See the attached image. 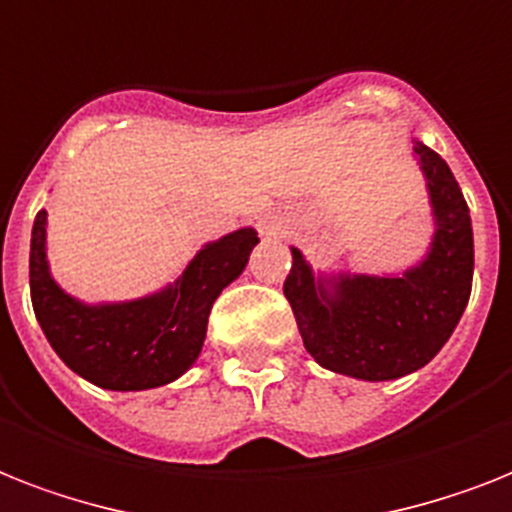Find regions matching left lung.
Masks as SVG:
<instances>
[{
    "instance_id": "left-lung-1",
    "label": "left lung",
    "mask_w": 512,
    "mask_h": 512,
    "mask_svg": "<svg viewBox=\"0 0 512 512\" xmlns=\"http://www.w3.org/2000/svg\"><path fill=\"white\" fill-rule=\"evenodd\" d=\"M429 181L436 234L431 255L402 278L342 276L328 292L292 249L284 294L305 350L334 373L389 381L418 371L450 339L473 284V228L450 165L413 139Z\"/></svg>"
}]
</instances>
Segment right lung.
Returning <instances> with one entry per match:
<instances>
[{
    "label": "right lung",
    "mask_w": 512,
    "mask_h": 512,
    "mask_svg": "<svg viewBox=\"0 0 512 512\" xmlns=\"http://www.w3.org/2000/svg\"><path fill=\"white\" fill-rule=\"evenodd\" d=\"M257 244L242 228L207 244L176 286L126 305L89 307L54 284L47 268V210L31 234V302L41 331L70 371L112 392H139L176 381L199 357L218 294L244 270Z\"/></svg>",
    "instance_id": "obj_1"
}]
</instances>
